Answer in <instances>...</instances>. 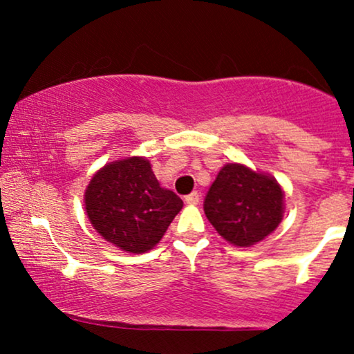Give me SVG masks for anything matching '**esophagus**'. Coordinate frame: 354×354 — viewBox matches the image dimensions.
Instances as JSON below:
<instances>
[{"label": "esophagus", "instance_id": "1", "mask_svg": "<svg viewBox=\"0 0 354 354\" xmlns=\"http://www.w3.org/2000/svg\"><path fill=\"white\" fill-rule=\"evenodd\" d=\"M185 203L186 205H198V203H200V193H198V191L189 193L188 196H185Z\"/></svg>", "mask_w": 354, "mask_h": 354}]
</instances>
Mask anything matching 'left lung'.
Returning <instances> with one entry per match:
<instances>
[{
	"instance_id": "1",
	"label": "left lung",
	"mask_w": 354,
	"mask_h": 354,
	"mask_svg": "<svg viewBox=\"0 0 354 354\" xmlns=\"http://www.w3.org/2000/svg\"><path fill=\"white\" fill-rule=\"evenodd\" d=\"M206 218L226 241L251 246L278 228L283 189L274 178L246 166H223L205 198Z\"/></svg>"
}]
</instances>
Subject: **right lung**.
<instances>
[{
    "instance_id": "add662e5",
    "label": "right lung",
    "mask_w": 354,
    "mask_h": 354,
    "mask_svg": "<svg viewBox=\"0 0 354 354\" xmlns=\"http://www.w3.org/2000/svg\"><path fill=\"white\" fill-rule=\"evenodd\" d=\"M84 205L95 230L128 253L151 250L183 208L181 198L161 188L149 161L140 156L101 168L89 181Z\"/></svg>"
}]
</instances>
